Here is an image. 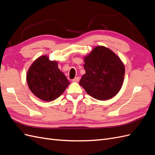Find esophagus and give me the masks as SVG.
<instances>
[{"mask_svg":"<svg viewBox=\"0 0 155 155\" xmlns=\"http://www.w3.org/2000/svg\"><path fill=\"white\" fill-rule=\"evenodd\" d=\"M79 79H80V78H79V77H76V78H75L74 79H73L72 81V82H78L79 81Z\"/></svg>","mask_w":155,"mask_h":155,"instance_id":"esophagus-1","label":"esophagus"}]
</instances>
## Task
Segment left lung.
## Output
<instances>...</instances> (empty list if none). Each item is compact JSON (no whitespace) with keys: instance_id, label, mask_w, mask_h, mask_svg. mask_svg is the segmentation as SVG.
Segmentation results:
<instances>
[{"instance_id":"left-lung-1","label":"left lung","mask_w":155,"mask_h":155,"mask_svg":"<svg viewBox=\"0 0 155 155\" xmlns=\"http://www.w3.org/2000/svg\"><path fill=\"white\" fill-rule=\"evenodd\" d=\"M83 75L79 85L88 94L105 101L116 96L122 87L125 66L114 51L104 46H97L84 57Z\"/></svg>"}]
</instances>
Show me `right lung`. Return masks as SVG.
I'll use <instances>...</instances> for the list:
<instances>
[{"label":"right lung","instance_id":"obj_1","mask_svg":"<svg viewBox=\"0 0 155 155\" xmlns=\"http://www.w3.org/2000/svg\"><path fill=\"white\" fill-rule=\"evenodd\" d=\"M26 81L34 94L45 101H51L59 97L70 82L58 68V62L50 61L43 55L36 59L27 72Z\"/></svg>","mask_w":155,"mask_h":155}]
</instances>
